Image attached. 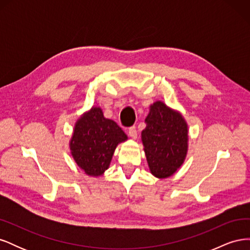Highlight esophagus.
<instances>
[{"label":"esophagus","instance_id":"1","mask_svg":"<svg viewBox=\"0 0 250 250\" xmlns=\"http://www.w3.org/2000/svg\"><path fill=\"white\" fill-rule=\"evenodd\" d=\"M128 135L133 140H135L138 138V131H137V128H135L134 126H131L129 127V129H128Z\"/></svg>","mask_w":250,"mask_h":250}]
</instances>
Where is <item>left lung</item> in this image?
Returning a JSON list of instances; mask_svg holds the SVG:
<instances>
[{
  "mask_svg": "<svg viewBox=\"0 0 250 250\" xmlns=\"http://www.w3.org/2000/svg\"><path fill=\"white\" fill-rule=\"evenodd\" d=\"M142 141L150 172L157 178L173 175L183 165L188 151V125L179 112L164 102L150 106Z\"/></svg>",
  "mask_w": 250,
  "mask_h": 250,
  "instance_id": "8db88e82",
  "label": "left lung"
}]
</instances>
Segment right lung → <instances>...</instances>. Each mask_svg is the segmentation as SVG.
Returning a JSON list of instances; mask_svg holds the SVG:
<instances>
[{
    "mask_svg": "<svg viewBox=\"0 0 250 250\" xmlns=\"http://www.w3.org/2000/svg\"><path fill=\"white\" fill-rule=\"evenodd\" d=\"M126 140L122 128L104 118L100 107H93L75 124L70 149L86 175L100 176L108 169L118 144Z\"/></svg>",
    "mask_w": 250,
    "mask_h": 250,
    "instance_id": "right-lung-1",
    "label": "right lung"
}]
</instances>
